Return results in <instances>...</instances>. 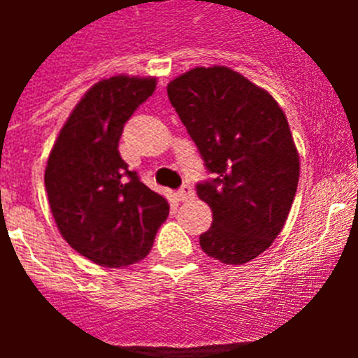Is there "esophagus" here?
I'll list each match as a JSON object with an SVG mask.
<instances>
[{"mask_svg": "<svg viewBox=\"0 0 358 358\" xmlns=\"http://www.w3.org/2000/svg\"><path fill=\"white\" fill-rule=\"evenodd\" d=\"M176 199L180 202H187V201H193L195 199V189L191 187V185H182L176 193Z\"/></svg>", "mask_w": 358, "mask_h": 358, "instance_id": "1", "label": "esophagus"}]
</instances>
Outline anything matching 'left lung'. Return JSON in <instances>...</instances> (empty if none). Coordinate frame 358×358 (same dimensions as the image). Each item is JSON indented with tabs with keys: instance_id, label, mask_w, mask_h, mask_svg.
<instances>
[{
	"instance_id": "obj_1",
	"label": "left lung",
	"mask_w": 358,
	"mask_h": 358,
	"mask_svg": "<svg viewBox=\"0 0 358 358\" xmlns=\"http://www.w3.org/2000/svg\"><path fill=\"white\" fill-rule=\"evenodd\" d=\"M169 100L213 180L196 184L212 208L201 247L241 266L271 247L299 182V154L286 115L267 91L227 66H196L167 85Z\"/></svg>"
}]
</instances>
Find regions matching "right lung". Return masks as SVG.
<instances>
[{
  "mask_svg": "<svg viewBox=\"0 0 358 358\" xmlns=\"http://www.w3.org/2000/svg\"><path fill=\"white\" fill-rule=\"evenodd\" d=\"M156 91V78L113 76L85 92L48 157L44 185L66 243L102 267L150 252L169 204L120 157L124 124Z\"/></svg>",
  "mask_w": 358,
  "mask_h": 358,
  "instance_id": "add662e5",
  "label": "right lung"
}]
</instances>
